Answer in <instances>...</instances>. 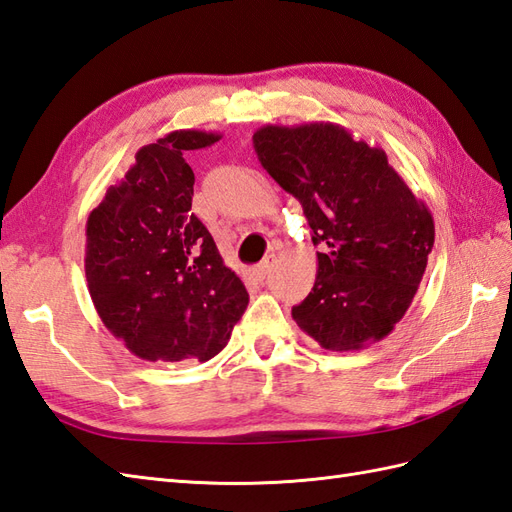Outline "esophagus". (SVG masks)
<instances>
[{
    "instance_id": "esophagus-1",
    "label": "esophagus",
    "mask_w": 512,
    "mask_h": 512,
    "mask_svg": "<svg viewBox=\"0 0 512 512\" xmlns=\"http://www.w3.org/2000/svg\"><path fill=\"white\" fill-rule=\"evenodd\" d=\"M276 256H273V254H269L265 260H263V263H260L258 267H254V276L258 278V280H265L267 276H269V271L273 269V265H276Z\"/></svg>"
}]
</instances>
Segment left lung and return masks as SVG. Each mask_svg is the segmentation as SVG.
Returning a JSON list of instances; mask_svg holds the SVG:
<instances>
[{
    "instance_id": "8db88e82",
    "label": "left lung",
    "mask_w": 512,
    "mask_h": 512,
    "mask_svg": "<svg viewBox=\"0 0 512 512\" xmlns=\"http://www.w3.org/2000/svg\"><path fill=\"white\" fill-rule=\"evenodd\" d=\"M260 165L304 208L317 280L293 319L332 352L363 350L391 334L419 289L434 245L428 206L413 195L384 149L336 123L263 126Z\"/></svg>"
}]
</instances>
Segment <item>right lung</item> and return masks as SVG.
<instances>
[{
    "instance_id": "1",
    "label": "right lung",
    "mask_w": 512,
    "mask_h": 512,
    "mask_svg": "<svg viewBox=\"0 0 512 512\" xmlns=\"http://www.w3.org/2000/svg\"><path fill=\"white\" fill-rule=\"evenodd\" d=\"M215 141V132L176 130L141 147L86 221L84 271L97 315L149 363L217 356L249 302L191 213L195 173L184 154Z\"/></svg>"
}]
</instances>
